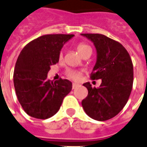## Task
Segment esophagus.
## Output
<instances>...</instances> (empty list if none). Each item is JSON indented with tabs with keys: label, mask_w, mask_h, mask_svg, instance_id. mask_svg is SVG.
Here are the masks:
<instances>
[{
	"label": "esophagus",
	"mask_w": 147,
	"mask_h": 147,
	"mask_svg": "<svg viewBox=\"0 0 147 147\" xmlns=\"http://www.w3.org/2000/svg\"><path fill=\"white\" fill-rule=\"evenodd\" d=\"M77 86H78V84H75V83H74V84H72V88H73V89H75V88H76Z\"/></svg>",
	"instance_id": "obj_1"
}]
</instances>
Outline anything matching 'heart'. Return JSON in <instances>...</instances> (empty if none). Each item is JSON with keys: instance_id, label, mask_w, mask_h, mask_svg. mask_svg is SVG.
Wrapping results in <instances>:
<instances>
[{"instance_id": "b5f03b06", "label": "heart", "mask_w": 147, "mask_h": 147, "mask_svg": "<svg viewBox=\"0 0 147 147\" xmlns=\"http://www.w3.org/2000/svg\"><path fill=\"white\" fill-rule=\"evenodd\" d=\"M76 49L78 52H79L82 56H84L85 53H87V52H89V51H91V47H90L89 45L84 44V43H80V44H79V45H77ZM60 56H61V55H60ZM66 74L67 76L69 77L70 79H72V80H79L81 75L80 71H77L75 70L67 71Z\"/></svg>"}]
</instances>
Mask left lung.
Here are the masks:
<instances>
[{
    "label": "left lung",
    "mask_w": 147,
    "mask_h": 147,
    "mask_svg": "<svg viewBox=\"0 0 147 147\" xmlns=\"http://www.w3.org/2000/svg\"><path fill=\"white\" fill-rule=\"evenodd\" d=\"M90 40L96 49V63L92 80H102L98 88L84 84L88 95L82 101L84 111L91 119L105 121L122 111L131 95L134 73L129 53L119 42L102 34H81Z\"/></svg>",
    "instance_id": "8db88e82"
}]
</instances>
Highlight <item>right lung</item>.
<instances>
[{
  "label": "right lung",
  "mask_w": 147,
  "mask_h": 147,
  "mask_svg": "<svg viewBox=\"0 0 147 147\" xmlns=\"http://www.w3.org/2000/svg\"><path fill=\"white\" fill-rule=\"evenodd\" d=\"M74 35H45L29 42L16 60L13 83L18 101L28 115L40 119L53 116L72 88L68 80H48L50 67L59 62L63 45Z\"/></svg>",
  "instance_id": "obj_1"
}]
</instances>
